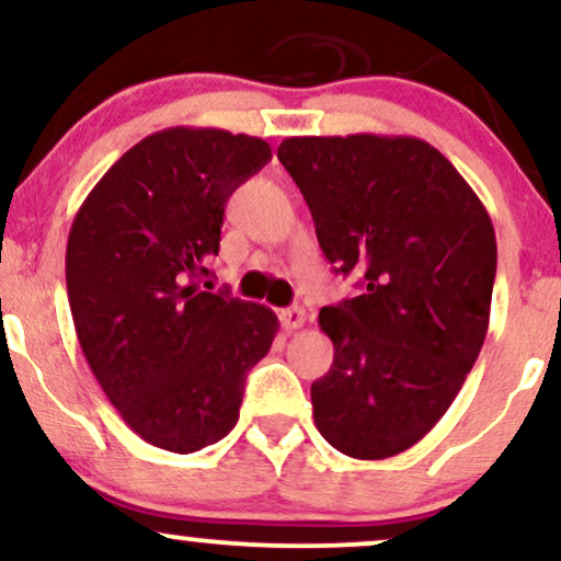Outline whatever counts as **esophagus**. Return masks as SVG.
Returning a JSON list of instances; mask_svg holds the SVG:
<instances>
[{
    "mask_svg": "<svg viewBox=\"0 0 561 561\" xmlns=\"http://www.w3.org/2000/svg\"><path fill=\"white\" fill-rule=\"evenodd\" d=\"M279 321H282V327H285L287 332L300 330V327L306 324V311H302V308H298V306L285 308V311L279 313Z\"/></svg>",
    "mask_w": 561,
    "mask_h": 561,
    "instance_id": "esophagus-1",
    "label": "esophagus"
}]
</instances>
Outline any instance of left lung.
I'll return each mask as SVG.
<instances>
[{"mask_svg":"<svg viewBox=\"0 0 561 561\" xmlns=\"http://www.w3.org/2000/svg\"><path fill=\"white\" fill-rule=\"evenodd\" d=\"M327 261L362 295L321 308L334 362L311 385L313 422L353 459L422 440L465 385L491 319L495 231L446 156L416 137H289Z\"/></svg>","mask_w":561,"mask_h":561,"instance_id":"obj_1","label":"left lung"}]
</instances>
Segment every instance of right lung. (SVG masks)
<instances>
[{
	"mask_svg": "<svg viewBox=\"0 0 561 561\" xmlns=\"http://www.w3.org/2000/svg\"><path fill=\"white\" fill-rule=\"evenodd\" d=\"M268 160L259 137L163 128L115 160L73 218L66 282L81 351L150 446L192 454L227 437L279 330L272 308L195 285L231 192Z\"/></svg>",
	"mask_w": 561,
	"mask_h": 561,
	"instance_id": "1",
	"label": "right lung"
}]
</instances>
